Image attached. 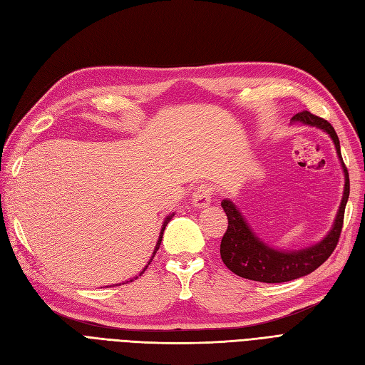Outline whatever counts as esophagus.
I'll list each match as a JSON object with an SVG mask.
<instances>
[{
  "label": "esophagus",
  "instance_id": "1",
  "mask_svg": "<svg viewBox=\"0 0 365 365\" xmlns=\"http://www.w3.org/2000/svg\"><path fill=\"white\" fill-rule=\"evenodd\" d=\"M214 187L209 183H202L195 187V192L192 195V205L194 207H206L210 202H212Z\"/></svg>",
  "mask_w": 365,
  "mask_h": 365
}]
</instances>
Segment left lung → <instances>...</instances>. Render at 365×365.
<instances>
[{
    "label": "left lung",
    "instance_id": "obj_1",
    "mask_svg": "<svg viewBox=\"0 0 365 365\" xmlns=\"http://www.w3.org/2000/svg\"><path fill=\"white\" fill-rule=\"evenodd\" d=\"M291 123H302L304 125L319 127L332 138L336 148V155L344 171V194L343 198H341V205L331 232L315 245L294 252L273 249V247L265 244L261 238H257L256 233L250 229L249 222L244 220V217L237 209V206L230 200H222L221 207L225 209L229 221L227 230L220 245L222 262L235 274L256 282H265V284H280V282H288L307 276L327 261V257L332 255L338 244L350 192L349 171L344 165L343 158H341L339 139L331 123H327L326 120L320 118V116L312 115L308 110L294 115Z\"/></svg>",
    "mask_w": 365,
    "mask_h": 365
}]
</instances>
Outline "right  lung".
<instances>
[{
  "mask_svg": "<svg viewBox=\"0 0 365 365\" xmlns=\"http://www.w3.org/2000/svg\"><path fill=\"white\" fill-rule=\"evenodd\" d=\"M173 217H174V212H173V214H170V215H168V217L165 218V221H163V225H162V229H160V235H159V240H158V242H156V247H155V252H153V255H151V257H150V261H148V264L145 265V268L143 269V272H140V273H139V276H140V274H143V273L145 272V269H147V267H148V265H150V262L153 261V257H155V255H156V252H158V249H159V245H160L162 237H163V230H165L167 225H168V222L171 221V218H173ZM135 279H138V276H136ZM132 280H133V279H130V280H127V282H132Z\"/></svg>",
  "mask_w": 365,
  "mask_h": 365,
  "instance_id": "1",
  "label": "right lung"
}]
</instances>
